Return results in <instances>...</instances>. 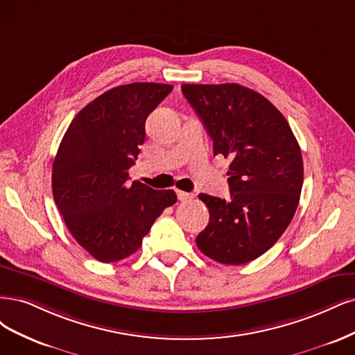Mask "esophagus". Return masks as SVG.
<instances>
[{"label": "esophagus", "mask_w": 355, "mask_h": 355, "mask_svg": "<svg viewBox=\"0 0 355 355\" xmlns=\"http://www.w3.org/2000/svg\"><path fill=\"white\" fill-rule=\"evenodd\" d=\"M177 198L178 200L184 202V200H190L193 198L191 193H187V191H181V190H177Z\"/></svg>", "instance_id": "1"}]
</instances>
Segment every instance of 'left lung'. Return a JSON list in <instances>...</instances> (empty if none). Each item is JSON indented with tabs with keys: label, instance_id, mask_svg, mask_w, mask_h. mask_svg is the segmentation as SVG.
<instances>
[{
	"label": "left lung",
	"instance_id": "1",
	"mask_svg": "<svg viewBox=\"0 0 355 355\" xmlns=\"http://www.w3.org/2000/svg\"><path fill=\"white\" fill-rule=\"evenodd\" d=\"M182 94L214 141L230 156V199L200 193L209 223L200 252L225 266L254 261L277 242L298 208L304 164L298 141L277 107L239 84H184Z\"/></svg>",
	"mask_w": 355,
	"mask_h": 355
}]
</instances>
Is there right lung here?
<instances>
[{
	"instance_id": "add662e5",
	"label": "right lung",
	"mask_w": 355,
	"mask_h": 355,
	"mask_svg": "<svg viewBox=\"0 0 355 355\" xmlns=\"http://www.w3.org/2000/svg\"><path fill=\"white\" fill-rule=\"evenodd\" d=\"M173 85L134 83L103 93L78 113L53 164V196L76 242L100 262H116L140 249L143 237L174 190L128 184L146 137V119Z\"/></svg>"
}]
</instances>
